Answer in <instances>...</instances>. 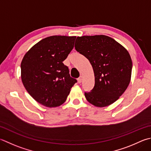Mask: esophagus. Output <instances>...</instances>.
Returning <instances> with one entry per match:
<instances>
[{
  "label": "esophagus",
  "instance_id": "esophagus-1",
  "mask_svg": "<svg viewBox=\"0 0 151 151\" xmlns=\"http://www.w3.org/2000/svg\"><path fill=\"white\" fill-rule=\"evenodd\" d=\"M82 81V77L81 76H80V77L78 78V83H81Z\"/></svg>",
  "mask_w": 151,
  "mask_h": 151
}]
</instances>
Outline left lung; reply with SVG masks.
Masks as SVG:
<instances>
[{"label":"left lung","instance_id":"obj_1","mask_svg":"<svg viewBox=\"0 0 151 151\" xmlns=\"http://www.w3.org/2000/svg\"><path fill=\"white\" fill-rule=\"evenodd\" d=\"M75 47L93 69L95 85L91 91L84 93L87 101L104 107L119 99L131 80L132 61L127 50L105 35L78 37Z\"/></svg>","mask_w":151,"mask_h":151}]
</instances>
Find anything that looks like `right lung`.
<instances>
[{"label":"right lung","mask_w":151,"mask_h":151,"mask_svg":"<svg viewBox=\"0 0 151 151\" xmlns=\"http://www.w3.org/2000/svg\"><path fill=\"white\" fill-rule=\"evenodd\" d=\"M76 37L51 36L41 40L26 53L21 63L23 84L41 105L55 107L66 101L77 81L70 77L63 61L74 47Z\"/></svg>","instance_id":"add662e5"}]
</instances>
